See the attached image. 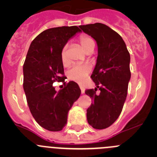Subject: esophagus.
<instances>
[{"label": "esophagus", "instance_id": "34e87169", "mask_svg": "<svg viewBox=\"0 0 157 157\" xmlns=\"http://www.w3.org/2000/svg\"><path fill=\"white\" fill-rule=\"evenodd\" d=\"M80 90H81V93H82V94H84V93H85V90H84V88L80 87Z\"/></svg>", "mask_w": 157, "mask_h": 157}]
</instances>
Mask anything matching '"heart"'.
<instances>
[{"mask_svg":"<svg viewBox=\"0 0 157 157\" xmlns=\"http://www.w3.org/2000/svg\"><path fill=\"white\" fill-rule=\"evenodd\" d=\"M80 46L84 50L85 52H87L91 48L95 47V42L93 39L87 36H82L79 39ZM61 60L62 64L66 66L68 64L69 60L67 54V45L63 47L61 52ZM90 72V67L86 64L83 65H74L70 68L67 72V75L70 80H74L77 83H82L85 80L88 74Z\"/></svg>","mask_w":157,"mask_h":157,"instance_id":"b5f03b06","label":"heart"}]
</instances>
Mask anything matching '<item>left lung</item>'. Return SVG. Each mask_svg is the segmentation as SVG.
I'll use <instances>...</instances> for the list:
<instances>
[{
	"instance_id": "1",
	"label": "left lung",
	"mask_w": 157,
	"mask_h": 157,
	"mask_svg": "<svg viewBox=\"0 0 157 157\" xmlns=\"http://www.w3.org/2000/svg\"><path fill=\"white\" fill-rule=\"evenodd\" d=\"M80 28L94 39L98 47L96 64L91 75L96 87L85 91L93 100L86 118L93 128L104 129L116 121L124 106L131 79L130 54L121 36L106 25L96 23ZM97 88L99 95L95 93Z\"/></svg>"
}]
</instances>
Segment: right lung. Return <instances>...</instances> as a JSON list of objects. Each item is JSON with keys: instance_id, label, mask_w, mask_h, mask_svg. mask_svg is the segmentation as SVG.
<instances>
[{"instance_id": "obj_1", "label": "right lung", "mask_w": 157, "mask_h": 157, "mask_svg": "<svg viewBox=\"0 0 157 157\" xmlns=\"http://www.w3.org/2000/svg\"><path fill=\"white\" fill-rule=\"evenodd\" d=\"M81 30L77 26L51 28L41 33L30 45L23 64V90L36 122L50 131H59L67 124V114L80 96L75 82L57 92L54 82L64 79L61 52L71 38Z\"/></svg>"}]
</instances>
